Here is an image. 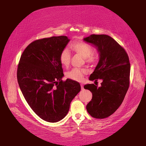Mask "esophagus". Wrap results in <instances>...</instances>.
<instances>
[{
    "label": "esophagus",
    "instance_id": "1",
    "mask_svg": "<svg viewBox=\"0 0 146 146\" xmlns=\"http://www.w3.org/2000/svg\"><path fill=\"white\" fill-rule=\"evenodd\" d=\"M80 86H81L82 90H83V89H84V88H83V84H80Z\"/></svg>",
    "mask_w": 146,
    "mask_h": 146
}]
</instances>
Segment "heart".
<instances>
[{"label":"heart","mask_w":146,"mask_h":146,"mask_svg":"<svg viewBox=\"0 0 146 146\" xmlns=\"http://www.w3.org/2000/svg\"><path fill=\"white\" fill-rule=\"evenodd\" d=\"M69 48L72 52L83 57L84 60L87 63H94L97 60L96 56L93 54V48L87 42L80 41H75L70 44ZM59 60L63 67H68L70 61V54L68 49L64 48L61 50L59 56ZM86 72V70L84 69L74 68L66 72V76L70 80L81 82Z\"/></svg>","instance_id":"heart-1"}]
</instances>
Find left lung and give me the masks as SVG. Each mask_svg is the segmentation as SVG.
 <instances>
[{
	"mask_svg": "<svg viewBox=\"0 0 146 146\" xmlns=\"http://www.w3.org/2000/svg\"><path fill=\"white\" fill-rule=\"evenodd\" d=\"M83 40L98 48L100 59L89 80L101 85L87 84L84 88L92 94L86 110L94 118L104 119L115 112L124 99L130 85V64L126 51L113 38L106 35H91Z\"/></svg>",
	"mask_w": 146,
	"mask_h": 146,
	"instance_id": "8db88e82",
	"label": "left lung"
}]
</instances>
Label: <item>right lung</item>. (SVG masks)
Segmentation results:
<instances>
[{
    "instance_id": "1",
    "label": "right lung",
    "mask_w": 146,
    "mask_h": 146,
    "mask_svg": "<svg viewBox=\"0 0 146 146\" xmlns=\"http://www.w3.org/2000/svg\"><path fill=\"white\" fill-rule=\"evenodd\" d=\"M69 41L66 36L34 41L25 48L17 66V82L25 99L47 122L63 119L81 90L78 82L61 79L64 74L59 56Z\"/></svg>"
}]
</instances>
